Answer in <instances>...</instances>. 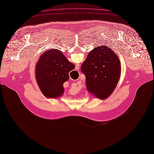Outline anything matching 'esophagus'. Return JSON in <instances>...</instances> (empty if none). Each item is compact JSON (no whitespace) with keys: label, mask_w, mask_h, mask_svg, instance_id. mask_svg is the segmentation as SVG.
Segmentation results:
<instances>
[{"label":"esophagus","mask_w":154,"mask_h":154,"mask_svg":"<svg viewBox=\"0 0 154 154\" xmlns=\"http://www.w3.org/2000/svg\"><path fill=\"white\" fill-rule=\"evenodd\" d=\"M79 64H76V69H78L79 68Z\"/></svg>","instance_id":"34e87169"}]
</instances>
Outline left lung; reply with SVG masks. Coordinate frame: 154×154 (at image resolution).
I'll return each mask as SVG.
<instances>
[{
  "label": "left lung",
  "mask_w": 154,
  "mask_h": 154,
  "mask_svg": "<svg viewBox=\"0 0 154 154\" xmlns=\"http://www.w3.org/2000/svg\"><path fill=\"white\" fill-rule=\"evenodd\" d=\"M81 70L90 93L105 100L113 93L121 75L120 60L113 50L101 45L89 52Z\"/></svg>",
  "instance_id": "1"
}]
</instances>
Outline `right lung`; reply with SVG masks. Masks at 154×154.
<instances>
[{
  "label": "right lung",
  "instance_id": "obj_1",
  "mask_svg": "<svg viewBox=\"0 0 154 154\" xmlns=\"http://www.w3.org/2000/svg\"><path fill=\"white\" fill-rule=\"evenodd\" d=\"M74 68L73 63L59 50L49 49L42 54L35 66V78L43 96L48 98L61 97L63 84Z\"/></svg>",
  "mask_w": 154,
  "mask_h": 154
}]
</instances>
